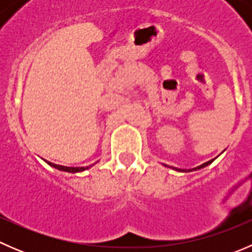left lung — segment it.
Instances as JSON below:
<instances>
[{
	"mask_svg": "<svg viewBox=\"0 0 252 252\" xmlns=\"http://www.w3.org/2000/svg\"><path fill=\"white\" fill-rule=\"evenodd\" d=\"M215 159H216V158H213V159H210V161L205 162V163L200 164V166L195 167V168H191V169H179V168H175V167H169V166H166V164H163V166L168 167V168H172V169H174V171H177V172H192V171H199V169H202V168H205V167L210 166V164L212 163V162L215 161Z\"/></svg>",
	"mask_w": 252,
	"mask_h": 252,
	"instance_id": "8db88e82",
	"label": "left lung"
}]
</instances>
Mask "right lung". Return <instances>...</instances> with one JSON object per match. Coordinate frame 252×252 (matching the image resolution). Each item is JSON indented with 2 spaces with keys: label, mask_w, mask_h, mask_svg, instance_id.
Returning a JSON list of instances; mask_svg holds the SVG:
<instances>
[{
  "label": "right lung",
  "mask_w": 252,
  "mask_h": 252,
  "mask_svg": "<svg viewBox=\"0 0 252 252\" xmlns=\"http://www.w3.org/2000/svg\"><path fill=\"white\" fill-rule=\"evenodd\" d=\"M46 163L48 166H51L52 168H56L58 169V171H62V172H68V173H79V172H84L86 171V169L91 168V167L94 166V164H90V166L88 167H65V166H60V164H56V163H52V162H48L46 161Z\"/></svg>",
  "instance_id": "add662e5"
}]
</instances>
